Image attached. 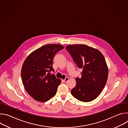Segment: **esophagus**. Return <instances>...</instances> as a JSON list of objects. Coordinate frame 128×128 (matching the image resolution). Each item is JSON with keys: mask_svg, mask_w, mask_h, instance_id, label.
Instances as JSON below:
<instances>
[{"mask_svg": "<svg viewBox=\"0 0 128 128\" xmlns=\"http://www.w3.org/2000/svg\"><path fill=\"white\" fill-rule=\"evenodd\" d=\"M68 79H69V78H66L65 80H63V82H67L68 80Z\"/></svg>", "mask_w": 128, "mask_h": 128, "instance_id": "esophagus-1", "label": "esophagus"}]
</instances>
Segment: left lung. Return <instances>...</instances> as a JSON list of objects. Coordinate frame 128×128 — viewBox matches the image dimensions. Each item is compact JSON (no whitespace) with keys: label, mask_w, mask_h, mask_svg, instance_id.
<instances>
[{"label":"left lung","mask_w":128,"mask_h":128,"mask_svg":"<svg viewBox=\"0 0 128 128\" xmlns=\"http://www.w3.org/2000/svg\"><path fill=\"white\" fill-rule=\"evenodd\" d=\"M69 52L76 65L82 69L81 78L71 93L74 98L84 102L92 101L101 93L108 78V69L105 59L98 50L84 44L68 45Z\"/></svg>","instance_id":"left-lung-1"}]
</instances>
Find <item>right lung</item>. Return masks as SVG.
I'll list each match as a JSON object with an SVG mask.
<instances>
[{
    "instance_id": "obj_1",
    "label": "right lung",
    "mask_w": 128,
    "mask_h": 128,
    "mask_svg": "<svg viewBox=\"0 0 128 128\" xmlns=\"http://www.w3.org/2000/svg\"><path fill=\"white\" fill-rule=\"evenodd\" d=\"M63 48L58 44L44 45L31 52L25 60L21 70L22 82L35 100L46 102L55 95L61 80L50 72L54 71V57Z\"/></svg>"
}]
</instances>
